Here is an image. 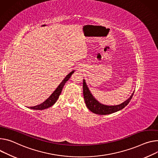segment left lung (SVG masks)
<instances>
[{
  "instance_id": "8db88e82",
  "label": "left lung",
  "mask_w": 158,
  "mask_h": 158,
  "mask_svg": "<svg viewBox=\"0 0 158 158\" xmlns=\"http://www.w3.org/2000/svg\"><path fill=\"white\" fill-rule=\"evenodd\" d=\"M134 93V92L132 94L130 98L120 105L114 106L105 105L99 103L93 97L85 82V80L83 79V95L85 105L91 111L98 114H108L122 110L131 102Z\"/></svg>"
}]
</instances>
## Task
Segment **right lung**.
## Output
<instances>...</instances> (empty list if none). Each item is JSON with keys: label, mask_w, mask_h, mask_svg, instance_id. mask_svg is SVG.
Instances as JSON below:
<instances>
[{"label": "right lung", "mask_w": 158, "mask_h": 158, "mask_svg": "<svg viewBox=\"0 0 158 158\" xmlns=\"http://www.w3.org/2000/svg\"><path fill=\"white\" fill-rule=\"evenodd\" d=\"M74 70H73L72 72H70V73L68 75H67V76L64 78V79L59 84V86L56 88V89L53 91V93L49 96L48 98H47V99L45 100V101L44 103H42L40 105H36V106H35L29 107V108H31V109H33V110H41L47 109V108L53 106L55 103V102H56V100L58 99L59 96L60 95V93H61V92L62 91V89L64 88V85H65L66 82L69 79V78L70 77L72 74L74 73Z\"/></svg>", "instance_id": "obj_1"}]
</instances>
